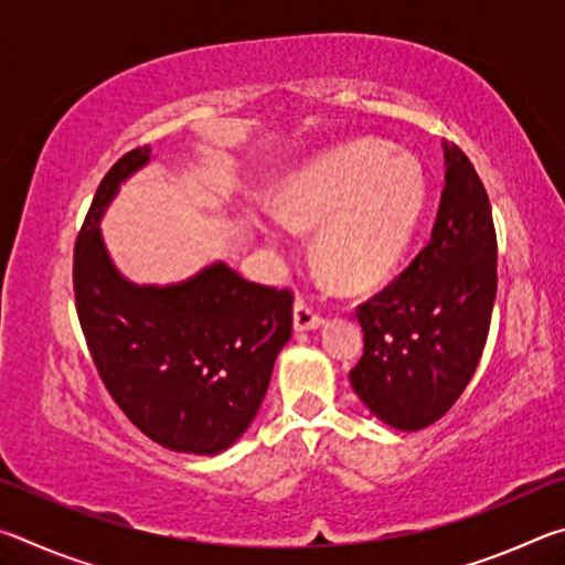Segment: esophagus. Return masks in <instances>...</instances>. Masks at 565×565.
I'll list each match as a JSON object with an SVG mask.
<instances>
[{
  "mask_svg": "<svg viewBox=\"0 0 565 565\" xmlns=\"http://www.w3.org/2000/svg\"><path fill=\"white\" fill-rule=\"evenodd\" d=\"M323 323L321 313L313 309V306L306 301V299H296L294 303V329L296 331H311V329H319Z\"/></svg>",
  "mask_w": 565,
  "mask_h": 565,
  "instance_id": "esophagus-1",
  "label": "esophagus"
}]
</instances>
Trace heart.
Returning a JSON list of instances; mask_svg holds the SVG:
<instances>
[{"mask_svg": "<svg viewBox=\"0 0 565 565\" xmlns=\"http://www.w3.org/2000/svg\"><path fill=\"white\" fill-rule=\"evenodd\" d=\"M424 209V179L408 157L353 141L309 161L279 196V216L319 230L317 259L341 289H369L396 269Z\"/></svg>", "mask_w": 565, "mask_h": 565, "instance_id": "obj_1", "label": "heart"}]
</instances>
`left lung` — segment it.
I'll return each instance as SVG.
<instances>
[{
    "label": "left lung",
    "instance_id": "obj_1",
    "mask_svg": "<svg viewBox=\"0 0 565 565\" xmlns=\"http://www.w3.org/2000/svg\"><path fill=\"white\" fill-rule=\"evenodd\" d=\"M495 256L489 194L454 145L446 149L431 242L356 306L363 353L349 379L371 414L401 431H418L456 404L489 339Z\"/></svg>",
    "mask_w": 565,
    "mask_h": 565
}]
</instances>
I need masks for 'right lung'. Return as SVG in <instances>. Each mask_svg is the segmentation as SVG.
I'll return each instance as SVG.
<instances>
[{"label":"right lung","mask_w":565,"mask_h":565,"mask_svg":"<svg viewBox=\"0 0 565 565\" xmlns=\"http://www.w3.org/2000/svg\"><path fill=\"white\" fill-rule=\"evenodd\" d=\"M149 147L117 159L74 244V301L99 379L124 416L171 451L214 456L252 424L291 339L294 294L214 264L177 286H134L114 269L99 216Z\"/></svg>","instance_id":"right-lung-1"}]
</instances>
